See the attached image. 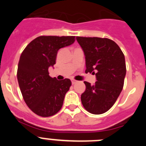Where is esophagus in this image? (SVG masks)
I'll return each mask as SVG.
<instances>
[{"label": "esophagus", "instance_id": "esophagus-1", "mask_svg": "<svg viewBox=\"0 0 146 146\" xmlns=\"http://www.w3.org/2000/svg\"><path fill=\"white\" fill-rule=\"evenodd\" d=\"M77 82H78V81L75 80H72V84H73V85L75 84V83H77Z\"/></svg>", "mask_w": 146, "mask_h": 146}]
</instances>
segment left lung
Wrapping results in <instances>:
<instances>
[{"instance_id":"obj_1","label":"left lung","mask_w":146,"mask_h":146,"mask_svg":"<svg viewBox=\"0 0 146 146\" xmlns=\"http://www.w3.org/2000/svg\"><path fill=\"white\" fill-rule=\"evenodd\" d=\"M86 56V73L96 74L94 85L85 81L81 102L85 109L95 115L106 113L119 96L124 83L126 63L123 52L113 40L77 36Z\"/></svg>"}]
</instances>
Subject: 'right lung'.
<instances>
[{
  "label": "right lung",
  "instance_id": "right-lung-1",
  "mask_svg": "<svg viewBox=\"0 0 146 146\" xmlns=\"http://www.w3.org/2000/svg\"><path fill=\"white\" fill-rule=\"evenodd\" d=\"M74 41L75 36H41L30 42L20 55L17 74L20 91L28 108L39 116H52L63 106L72 82L52 78L48 69L55 64L58 51Z\"/></svg>",
  "mask_w": 146,
  "mask_h": 146
}]
</instances>
